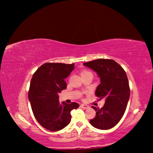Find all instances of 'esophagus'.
<instances>
[{
	"label": "esophagus",
	"mask_w": 153,
	"mask_h": 153,
	"mask_svg": "<svg viewBox=\"0 0 153 153\" xmlns=\"http://www.w3.org/2000/svg\"><path fill=\"white\" fill-rule=\"evenodd\" d=\"M80 108H84V109H86V108H89V106H88V105H86V104H80Z\"/></svg>",
	"instance_id": "1"
}]
</instances>
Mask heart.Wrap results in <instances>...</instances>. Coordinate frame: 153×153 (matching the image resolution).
Wrapping results in <instances>:
<instances>
[{"label":"heart","instance_id":"heart-1","mask_svg":"<svg viewBox=\"0 0 153 153\" xmlns=\"http://www.w3.org/2000/svg\"><path fill=\"white\" fill-rule=\"evenodd\" d=\"M87 72H89V71H86V70H84V71H82L81 72V74H85V73H87Z\"/></svg>","mask_w":153,"mask_h":153}]
</instances>
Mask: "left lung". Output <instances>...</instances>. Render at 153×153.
Here are the masks:
<instances>
[{"mask_svg":"<svg viewBox=\"0 0 153 153\" xmlns=\"http://www.w3.org/2000/svg\"><path fill=\"white\" fill-rule=\"evenodd\" d=\"M84 65L97 72L101 83L95 95L99 100H105L101 108L92 106L96 115L90 120V124L100 130L112 128L124 115L130 97L131 90L126 72L111 59H97Z\"/></svg>","mask_w":153,"mask_h":153,"instance_id":"8db88e82","label":"left lung"}]
</instances>
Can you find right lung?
Segmentation results:
<instances>
[{"mask_svg": "<svg viewBox=\"0 0 153 153\" xmlns=\"http://www.w3.org/2000/svg\"><path fill=\"white\" fill-rule=\"evenodd\" d=\"M74 64L47 62L41 65L33 75L28 97L38 122L49 131H58L69 124L71 111L79 104L59 102L58 93L67 88L65 79L74 69Z\"/></svg>", "mask_w": 153, "mask_h": 153, "instance_id": "add662e5", "label": "right lung"}]
</instances>
